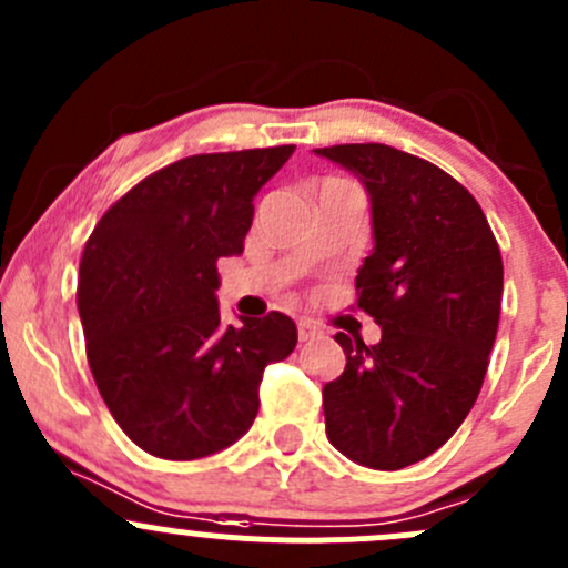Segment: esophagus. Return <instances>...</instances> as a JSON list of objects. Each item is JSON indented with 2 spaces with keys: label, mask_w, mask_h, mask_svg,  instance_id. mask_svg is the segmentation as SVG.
<instances>
[{
  "label": "esophagus",
  "mask_w": 568,
  "mask_h": 568,
  "mask_svg": "<svg viewBox=\"0 0 568 568\" xmlns=\"http://www.w3.org/2000/svg\"><path fill=\"white\" fill-rule=\"evenodd\" d=\"M296 332H300V341H311V337H316L321 329L316 324H313V321L300 318V324H296Z\"/></svg>",
  "instance_id": "obj_1"
}]
</instances>
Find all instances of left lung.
<instances>
[{
	"label": "left lung",
	"mask_w": 568,
	"mask_h": 568,
	"mask_svg": "<svg viewBox=\"0 0 568 568\" xmlns=\"http://www.w3.org/2000/svg\"><path fill=\"white\" fill-rule=\"evenodd\" d=\"M368 192L374 250L357 307L382 326L365 346L337 332L346 368L324 385L326 439L371 469L443 448L473 409L495 346L503 257L473 194L390 145L318 148Z\"/></svg>",
	"instance_id": "left-lung-1"
}]
</instances>
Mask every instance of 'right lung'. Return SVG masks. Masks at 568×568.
I'll use <instances>...</instances> for the list:
<instances>
[{
	"label": "right lung",
	"mask_w": 568,
	"mask_h": 568,
	"mask_svg": "<svg viewBox=\"0 0 568 568\" xmlns=\"http://www.w3.org/2000/svg\"><path fill=\"white\" fill-rule=\"evenodd\" d=\"M294 145L186 156L101 216L79 263V316L101 398L159 459L220 454L250 432L263 368L296 346L283 313L222 324L216 261L244 252L255 194Z\"/></svg>",
	"instance_id": "obj_1"
}]
</instances>
